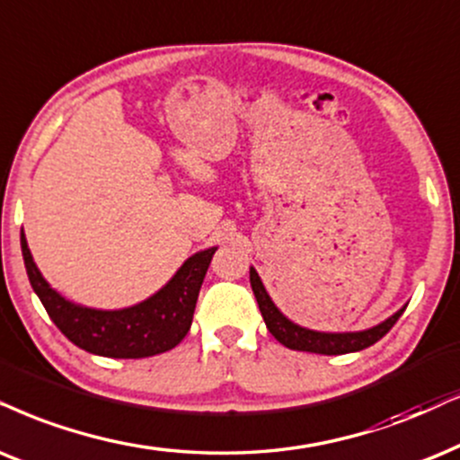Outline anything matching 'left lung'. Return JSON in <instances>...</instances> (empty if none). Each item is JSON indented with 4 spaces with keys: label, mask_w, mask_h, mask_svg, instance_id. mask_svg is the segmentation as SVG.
I'll use <instances>...</instances> for the list:
<instances>
[{
    "label": "left lung",
    "mask_w": 460,
    "mask_h": 460,
    "mask_svg": "<svg viewBox=\"0 0 460 460\" xmlns=\"http://www.w3.org/2000/svg\"><path fill=\"white\" fill-rule=\"evenodd\" d=\"M250 287H252L254 297H257L261 316L270 329V333L280 341L282 346L290 348V350H301V352H314V354H348V352H358L363 348L374 346L377 340H382L388 331L393 329V324L399 321V316L403 314L405 305L388 316L386 321L371 329L363 331H341V333H331V331H314L301 324L293 323L290 318L278 310V305L273 304L270 293H267L263 282H261L259 273L254 267H250Z\"/></svg>",
    "instance_id": "obj_1"
}]
</instances>
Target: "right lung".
Masks as SVG:
<instances>
[{
  "instance_id": "1",
  "label": "right lung",
  "mask_w": 460,
  "mask_h": 460,
  "mask_svg": "<svg viewBox=\"0 0 460 460\" xmlns=\"http://www.w3.org/2000/svg\"><path fill=\"white\" fill-rule=\"evenodd\" d=\"M21 250L33 293L72 344L100 357L146 358L172 350L189 333L201 282L217 246L195 252L180 265L165 287L148 299L120 310H97L66 299L44 280L25 234H21Z\"/></svg>"
}]
</instances>
